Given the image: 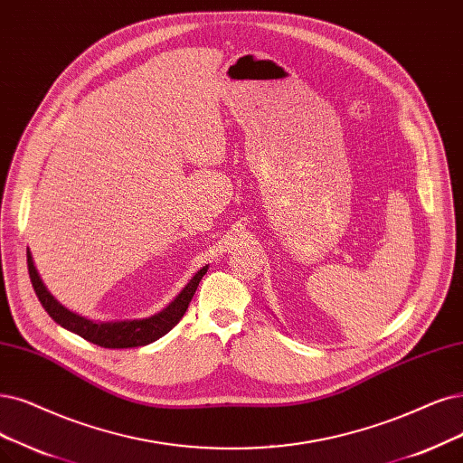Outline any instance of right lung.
Masks as SVG:
<instances>
[{"instance_id": "obj_1", "label": "right lung", "mask_w": 463, "mask_h": 463, "mask_svg": "<svg viewBox=\"0 0 463 463\" xmlns=\"http://www.w3.org/2000/svg\"><path fill=\"white\" fill-rule=\"evenodd\" d=\"M26 258H28V272H30L33 292H36L40 303L43 305V309L49 313V317L57 324H61L62 328L71 330L80 337L88 339L91 344L105 349L143 347L165 335L183 318L202 277L208 272V265L202 267L196 275L186 282V286L175 296V299L167 303L156 315L146 317V318H135V320L97 322L91 318H85L71 309H66V307L53 294H51L47 286L43 284L36 265H33L30 250L26 251Z\"/></svg>"}]
</instances>
